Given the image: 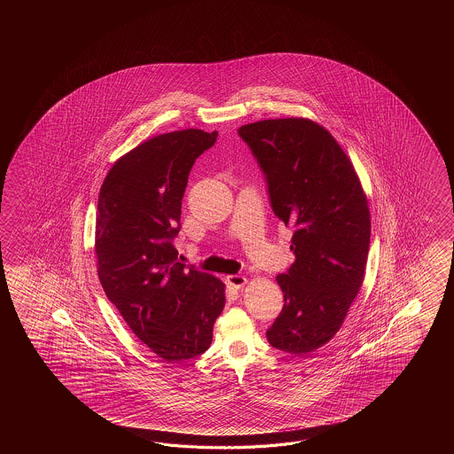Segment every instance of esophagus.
I'll return each mask as SVG.
<instances>
[{"label": "esophagus", "instance_id": "1", "mask_svg": "<svg viewBox=\"0 0 454 454\" xmlns=\"http://www.w3.org/2000/svg\"><path fill=\"white\" fill-rule=\"evenodd\" d=\"M227 284L233 287V289H241L248 280L245 276H240V274H231V276H227Z\"/></svg>", "mask_w": 454, "mask_h": 454}]
</instances>
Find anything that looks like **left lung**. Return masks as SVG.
<instances>
[{
	"mask_svg": "<svg viewBox=\"0 0 454 454\" xmlns=\"http://www.w3.org/2000/svg\"><path fill=\"white\" fill-rule=\"evenodd\" d=\"M239 135L266 175L272 211L294 229L295 262L276 278L284 309L266 338L272 348L305 356L334 338L364 284L367 194L348 154L313 120H262Z\"/></svg>",
	"mask_w": 454,
	"mask_h": 454,
	"instance_id": "8db88e82",
	"label": "left lung"
}]
</instances>
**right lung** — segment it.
Masks as SVG:
<instances>
[{"label":"right lung","mask_w":454,"mask_h":454,"mask_svg":"<svg viewBox=\"0 0 454 454\" xmlns=\"http://www.w3.org/2000/svg\"><path fill=\"white\" fill-rule=\"evenodd\" d=\"M217 131L155 136L121 155L98 193L97 272L108 300L139 340L165 362L198 357L213 342L225 284L184 270L172 245L194 160Z\"/></svg>","instance_id":"1"}]
</instances>
